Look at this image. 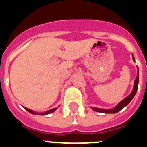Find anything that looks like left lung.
<instances>
[{
    "label": "left lung",
    "instance_id": "8db88e82",
    "mask_svg": "<svg viewBox=\"0 0 147 147\" xmlns=\"http://www.w3.org/2000/svg\"><path fill=\"white\" fill-rule=\"evenodd\" d=\"M133 59H134V61H135V59L134 57V55H133ZM138 83H139V70H138V67H137V78H136V79H135L134 81V88H133L132 92H131L127 98H124L123 100H121V102L119 103L116 107H114V108H112V109H101V108H98V107H92V108L94 110V111L100 112V113H105V114H115V113H117V112L120 111L121 110L123 109V107H126V106L131 101V100L134 98V97L135 96V94H136V93H137V92Z\"/></svg>",
    "mask_w": 147,
    "mask_h": 147
}]
</instances>
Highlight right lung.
<instances>
[{
  "mask_svg": "<svg viewBox=\"0 0 147 147\" xmlns=\"http://www.w3.org/2000/svg\"><path fill=\"white\" fill-rule=\"evenodd\" d=\"M25 109L27 111H29L30 114H40V115H46V114H50V113H53V112H54L55 111V110L57 109V107H55V108H53V109L49 110V111H47V112H44V113H41V114H40V113H36V112H34L33 111H32V110L29 109V108H26V107H24Z\"/></svg>",
  "mask_w": 147,
  "mask_h": 147,
  "instance_id": "right-lung-1",
  "label": "right lung"
}]
</instances>
